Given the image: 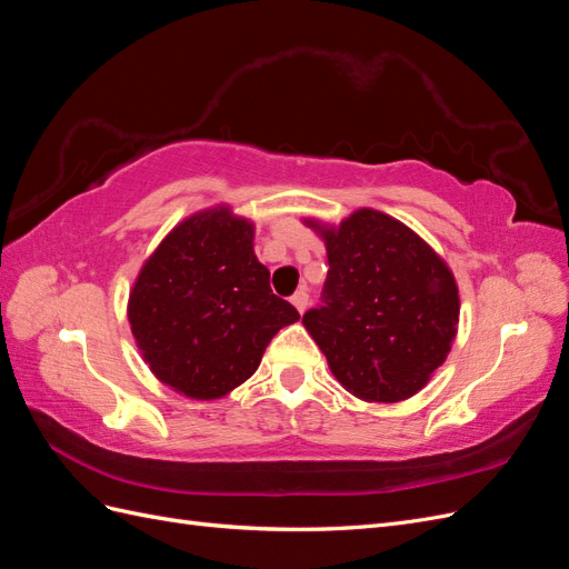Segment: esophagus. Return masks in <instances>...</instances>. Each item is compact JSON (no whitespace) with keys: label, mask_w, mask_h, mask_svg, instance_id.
I'll use <instances>...</instances> for the list:
<instances>
[{"label":"esophagus","mask_w":569,"mask_h":569,"mask_svg":"<svg viewBox=\"0 0 569 569\" xmlns=\"http://www.w3.org/2000/svg\"><path fill=\"white\" fill-rule=\"evenodd\" d=\"M289 301H291V303H295V308H297V311H299V313H303V311H306V308H308V295H306V289H299V291H297V295H295V297H291Z\"/></svg>","instance_id":"34e87169"}]
</instances>
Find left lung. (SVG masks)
<instances>
[{
	"mask_svg": "<svg viewBox=\"0 0 569 569\" xmlns=\"http://www.w3.org/2000/svg\"><path fill=\"white\" fill-rule=\"evenodd\" d=\"M327 249L322 306L303 327L341 387L363 401L396 403L418 393L458 332L460 299L451 268L401 220L358 209L322 226L306 220Z\"/></svg>",
	"mask_w": 569,
	"mask_h": 569,
	"instance_id": "obj_1",
	"label": "left lung"
}]
</instances>
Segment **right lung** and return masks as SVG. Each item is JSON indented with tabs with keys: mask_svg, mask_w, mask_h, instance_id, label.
Returning <instances> with one entry per match:
<instances>
[{
	"mask_svg": "<svg viewBox=\"0 0 569 569\" xmlns=\"http://www.w3.org/2000/svg\"><path fill=\"white\" fill-rule=\"evenodd\" d=\"M128 320L166 387L213 401L249 380L270 339L299 313L272 295L253 253V222L216 206L184 218L147 258Z\"/></svg>",
	"mask_w": 569,
	"mask_h": 569,
	"instance_id": "right-lung-1",
	"label": "right lung"
}]
</instances>
